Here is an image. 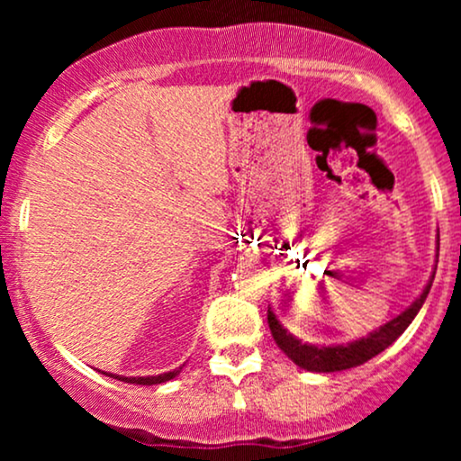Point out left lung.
<instances>
[{"label":"left lung","instance_id":"8db88e82","mask_svg":"<svg viewBox=\"0 0 461 461\" xmlns=\"http://www.w3.org/2000/svg\"><path fill=\"white\" fill-rule=\"evenodd\" d=\"M433 277L436 273L431 275L429 284L425 285L422 294L418 297L414 303L410 305L405 312H401L396 319L390 322H385L384 327H379L377 331L368 333L366 338H359L356 342H348V345H338V347H316V345H305V342L297 340L293 333H288L282 327V322L275 319V314L268 308V327H271V333L277 342V347L293 359L294 364L305 370H312V373H336V370H347L353 366H359V364L368 362L375 356L388 348L396 338L403 333L410 322L414 321V316L418 314V310L422 308L425 303L427 294H429Z\"/></svg>","mask_w":461,"mask_h":461}]
</instances>
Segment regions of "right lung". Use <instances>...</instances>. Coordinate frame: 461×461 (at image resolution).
<instances>
[{
    "label": "right lung",
    "instance_id": "right-lung-1",
    "mask_svg": "<svg viewBox=\"0 0 461 461\" xmlns=\"http://www.w3.org/2000/svg\"><path fill=\"white\" fill-rule=\"evenodd\" d=\"M179 370L182 368H177V370H171V373H162V375H156V377H123V375H113V373H105L108 375V377H114V379H121V382H128V384H139V385H153V384H164V382H168V379H173V377H177L179 375Z\"/></svg>",
    "mask_w": 461,
    "mask_h": 461
}]
</instances>
